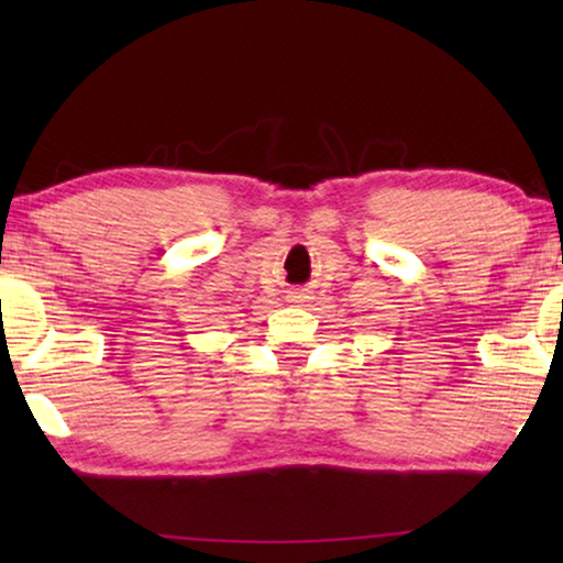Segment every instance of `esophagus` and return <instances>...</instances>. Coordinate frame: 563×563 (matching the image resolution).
I'll use <instances>...</instances> for the list:
<instances>
[{
  "mask_svg": "<svg viewBox=\"0 0 563 563\" xmlns=\"http://www.w3.org/2000/svg\"><path fill=\"white\" fill-rule=\"evenodd\" d=\"M310 299H312L310 289H291L289 291V302L291 305H305V302H310Z\"/></svg>",
  "mask_w": 563,
  "mask_h": 563,
  "instance_id": "obj_1",
  "label": "esophagus"
}]
</instances>
